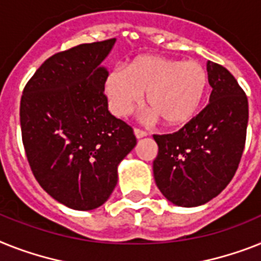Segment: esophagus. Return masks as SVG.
Instances as JSON below:
<instances>
[{"label":"esophagus","instance_id":"34e87169","mask_svg":"<svg viewBox=\"0 0 261 261\" xmlns=\"http://www.w3.org/2000/svg\"><path fill=\"white\" fill-rule=\"evenodd\" d=\"M135 136H136V139H143V137H145L148 133L145 132V130H143V129H139V128H135Z\"/></svg>","mask_w":261,"mask_h":261}]
</instances>
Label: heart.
<instances>
[{
    "instance_id": "b5f03b06",
    "label": "heart",
    "mask_w": 261,
    "mask_h": 261,
    "mask_svg": "<svg viewBox=\"0 0 261 261\" xmlns=\"http://www.w3.org/2000/svg\"><path fill=\"white\" fill-rule=\"evenodd\" d=\"M208 88V74L193 61L145 55L135 58L128 69L113 68L108 73L104 92L116 116H128L143 101L165 124L184 125L199 113Z\"/></svg>"
}]
</instances>
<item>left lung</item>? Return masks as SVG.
I'll use <instances>...</instances> for the list:
<instances>
[{"label": "left lung", "instance_id": "obj_1", "mask_svg": "<svg viewBox=\"0 0 261 261\" xmlns=\"http://www.w3.org/2000/svg\"><path fill=\"white\" fill-rule=\"evenodd\" d=\"M210 104L172 135H154L157 188L178 206H199L223 191L236 173L244 150L248 100L224 66L206 62Z\"/></svg>", "mask_w": 261, "mask_h": 261}]
</instances>
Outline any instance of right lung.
I'll list each match as a JSON object with an SVG mask.
<instances>
[{
  "mask_svg": "<svg viewBox=\"0 0 261 261\" xmlns=\"http://www.w3.org/2000/svg\"><path fill=\"white\" fill-rule=\"evenodd\" d=\"M111 38L56 53L36 70L21 97L19 121L28 161L46 193L76 211L109 199L117 167L136 145L133 129L108 111L101 66Z\"/></svg>",
  "mask_w": 261,
  "mask_h": 261,
  "instance_id": "1",
  "label": "right lung"
}]
</instances>
